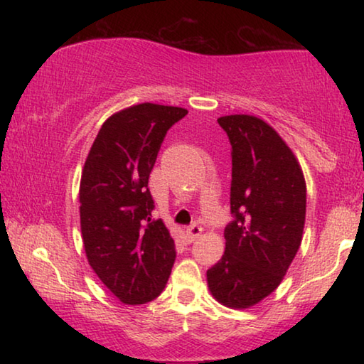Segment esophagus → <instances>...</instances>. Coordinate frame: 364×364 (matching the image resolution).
Listing matches in <instances>:
<instances>
[{
    "mask_svg": "<svg viewBox=\"0 0 364 364\" xmlns=\"http://www.w3.org/2000/svg\"><path fill=\"white\" fill-rule=\"evenodd\" d=\"M200 234H202V226L197 225V223L191 225V226L188 228V231H186V236L189 237V241H196V239L199 237Z\"/></svg>",
    "mask_w": 364,
    "mask_h": 364,
    "instance_id": "1",
    "label": "esophagus"
}]
</instances>
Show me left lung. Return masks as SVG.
<instances>
[{"mask_svg": "<svg viewBox=\"0 0 364 364\" xmlns=\"http://www.w3.org/2000/svg\"><path fill=\"white\" fill-rule=\"evenodd\" d=\"M231 143V213L226 247L207 271L208 289L221 305L249 308L281 284L300 247L306 186L282 138L254 115L218 119Z\"/></svg>", "mask_w": 364, "mask_h": 364, "instance_id": "1", "label": "left lung"}]
</instances>
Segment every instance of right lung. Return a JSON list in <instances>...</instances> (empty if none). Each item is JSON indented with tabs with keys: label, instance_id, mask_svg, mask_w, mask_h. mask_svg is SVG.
Returning <instances> with one entry per match:
<instances>
[{
	"label": "right lung",
	"instance_id": "add662e5",
	"mask_svg": "<svg viewBox=\"0 0 364 364\" xmlns=\"http://www.w3.org/2000/svg\"><path fill=\"white\" fill-rule=\"evenodd\" d=\"M186 109L138 104L110 115L86 157L80 225L86 258L117 299L143 305L159 297L176 250L162 220H152L147 188L160 146Z\"/></svg>",
	"mask_w": 364,
	"mask_h": 364
}]
</instances>
